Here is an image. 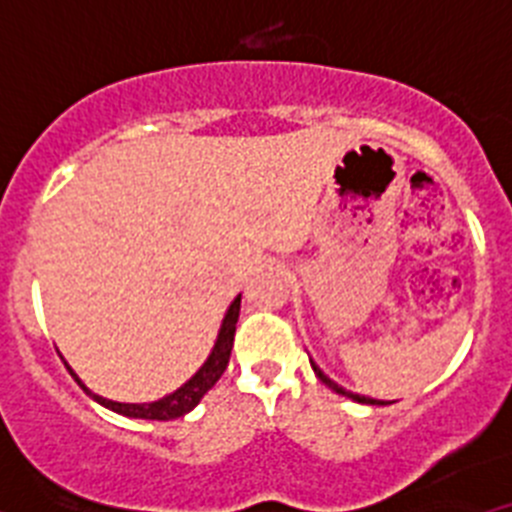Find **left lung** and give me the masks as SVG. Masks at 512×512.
<instances>
[{
	"instance_id": "obj_1",
	"label": "left lung",
	"mask_w": 512,
	"mask_h": 512,
	"mask_svg": "<svg viewBox=\"0 0 512 512\" xmlns=\"http://www.w3.org/2000/svg\"><path fill=\"white\" fill-rule=\"evenodd\" d=\"M310 364H312V361H310ZM312 372L318 374V379H320V382H323V384H328L330 390H333V392H338V395H346V397H351V400H356V402H364V405H387V402H382V400H372V397H361V395H354V392L343 390L341 384H336V382H333V379H328V377H325V374L320 372V369H318V366H315V364H312Z\"/></svg>"
}]
</instances>
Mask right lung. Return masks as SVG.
<instances>
[{
    "mask_svg": "<svg viewBox=\"0 0 512 512\" xmlns=\"http://www.w3.org/2000/svg\"><path fill=\"white\" fill-rule=\"evenodd\" d=\"M238 312H241V297H235L233 305H230L228 315H225L223 320V328H220V336H217V343L215 348H212L210 359L205 361V366H202L200 372L194 374L192 379H189L184 387H179L176 392H171V395L161 397V400L156 402H143V405H130V402H112V400H104V397L94 395V392H89L84 384H81V379L76 377L74 369L71 366H66L71 372V377L76 379V382L84 387V392H87L89 397H94V400L99 402V405H104V408L115 410V413L120 415H128V418H143V420H174V418H182L184 413H189V410L197 405V402L202 400V397L207 395V392L212 390L217 384V379L223 377V372L228 369V361H230V351H233V338H235V323H238Z\"/></svg>",
    "mask_w": 512,
    "mask_h": 512,
    "instance_id": "obj_1",
    "label": "right lung"
}]
</instances>
